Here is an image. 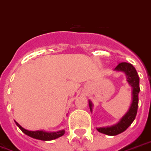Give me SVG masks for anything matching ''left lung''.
Listing matches in <instances>:
<instances>
[{
	"label": "left lung",
	"instance_id": "1",
	"mask_svg": "<svg viewBox=\"0 0 151 151\" xmlns=\"http://www.w3.org/2000/svg\"><path fill=\"white\" fill-rule=\"evenodd\" d=\"M114 70L118 71V72L125 73L127 82L132 89L131 90L132 101L129 106V110H127V112L122 117V118H120L119 122L110 127L97 128V130L98 132L102 133L106 135H110V136H114V135L119 134L124 132L134 122L136 114H137V111H138V93L140 91L139 78H138V73L132 65L127 63V62H121L116 66ZM89 106H90V111L92 112L93 105L90 100H89Z\"/></svg>",
	"mask_w": 151,
	"mask_h": 151
}]
</instances>
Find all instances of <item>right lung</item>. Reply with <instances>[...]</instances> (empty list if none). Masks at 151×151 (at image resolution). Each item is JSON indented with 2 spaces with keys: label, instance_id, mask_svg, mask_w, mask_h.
<instances>
[{
  "label": "right lung",
  "instance_id": "add662e5",
  "mask_svg": "<svg viewBox=\"0 0 151 151\" xmlns=\"http://www.w3.org/2000/svg\"><path fill=\"white\" fill-rule=\"evenodd\" d=\"M17 126L21 129L22 132L28 136H29L31 138H35V139H38V140H42V141H51L53 139L61 137L62 135H64L65 131L64 129H61L59 131H56V132H47L45 130H36V131H30L28 129H24L22 126H20L17 122H15Z\"/></svg>",
  "mask_w": 151,
  "mask_h": 151
}]
</instances>
